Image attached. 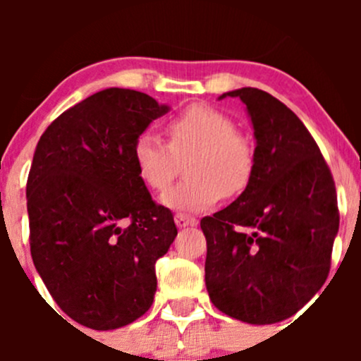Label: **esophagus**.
Segmentation results:
<instances>
[{
  "label": "esophagus",
  "instance_id": "esophagus-1",
  "mask_svg": "<svg viewBox=\"0 0 361 361\" xmlns=\"http://www.w3.org/2000/svg\"><path fill=\"white\" fill-rule=\"evenodd\" d=\"M174 221H176V225L180 228L188 227V225H195V224H197V220H195L194 216H187V214H181V213L174 214Z\"/></svg>",
  "mask_w": 361,
  "mask_h": 361
}]
</instances>
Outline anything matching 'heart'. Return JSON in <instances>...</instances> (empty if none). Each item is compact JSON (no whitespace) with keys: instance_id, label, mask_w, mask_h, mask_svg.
Returning a JSON list of instances; mask_svg holds the SVG:
<instances>
[{"instance_id":"b5f03b06","label":"heart","mask_w":361,"mask_h":361,"mask_svg":"<svg viewBox=\"0 0 361 361\" xmlns=\"http://www.w3.org/2000/svg\"><path fill=\"white\" fill-rule=\"evenodd\" d=\"M169 143L157 133L140 134L133 159L137 174L148 188L164 192L178 174L180 159H188L190 178L162 195L171 209L202 211L224 195L234 197L246 190L255 169V150L248 137L238 133L231 116L192 104L166 126Z\"/></svg>"}]
</instances>
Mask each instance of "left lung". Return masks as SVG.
<instances>
[{"label":"left lung","mask_w":361,"mask_h":361,"mask_svg":"<svg viewBox=\"0 0 361 361\" xmlns=\"http://www.w3.org/2000/svg\"><path fill=\"white\" fill-rule=\"evenodd\" d=\"M227 96L246 104L257 140L255 169L234 202L201 220L206 288L231 318L271 325L304 307L329 278L338 231L336 183L286 104L253 87L220 99Z\"/></svg>","instance_id":"left-lung-1"}]
</instances>
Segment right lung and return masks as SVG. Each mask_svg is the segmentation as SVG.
<instances>
[{
	"instance_id": "obj_1",
	"label": "right lung",
	"mask_w": 361,
	"mask_h": 361,
	"mask_svg": "<svg viewBox=\"0 0 361 361\" xmlns=\"http://www.w3.org/2000/svg\"><path fill=\"white\" fill-rule=\"evenodd\" d=\"M169 106L130 89H104L57 116L27 176L31 257L61 309L113 330L143 316L157 290L155 262L178 234L152 201L134 141Z\"/></svg>"
}]
</instances>
